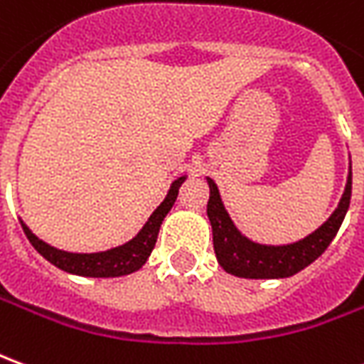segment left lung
<instances>
[{"label":"left lung","mask_w":364,"mask_h":364,"mask_svg":"<svg viewBox=\"0 0 364 364\" xmlns=\"http://www.w3.org/2000/svg\"><path fill=\"white\" fill-rule=\"evenodd\" d=\"M210 187L207 215L213 226V244L217 254L218 264L228 274L238 278L250 279H270V278H289L299 270H304L311 262L317 260L327 250V246L337 235L343 218L347 215L350 203V173L347 179V187L343 193L339 207L335 208L329 220L321 225L315 232L288 246H264L256 244L242 236L228 213L223 207V200L218 195L217 185L213 179H207Z\"/></svg>","instance_id":"8db88e82"}]
</instances>
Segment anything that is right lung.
<instances>
[{"instance_id": "obj_1", "label": "right lung", "mask_w": 364, "mask_h": 364, "mask_svg": "<svg viewBox=\"0 0 364 364\" xmlns=\"http://www.w3.org/2000/svg\"><path fill=\"white\" fill-rule=\"evenodd\" d=\"M183 181H185V177H179L177 181H173L171 189H169V195L154 210V215L149 217L146 226L139 230V235L134 240H129V242H126L124 246H118V248L106 250V252L75 254L58 250L55 246L39 240L21 223L23 232L27 235L29 242L35 246V250L43 258H47L50 264H55L57 268H60V270L70 272V274H78V276H88V278H116V276H126V274L139 270L146 264L147 258H149V254H151V250H154V246L157 242L159 226L164 223L165 215L173 207Z\"/></svg>"}]
</instances>
